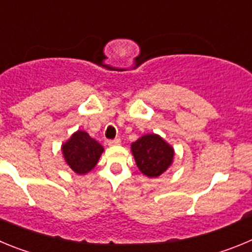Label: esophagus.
I'll return each instance as SVG.
<instances>
[{"label": "esophagus", "mask_w": 252, "mask_h": 252, "mask_svg": "<svg viewBox=\"0 0 252 252\" xmlns=\"http://www.w3.org/2000/svg\"><path fill=\"white\" fill-rule=\"evenodd\" d=\"M108 146H118V144H121V138H115V139H110L108 140Z\"/></svg>", "instance_id": "1"}]
</instances>
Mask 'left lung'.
Listing matches in <instances>:
<instances>
[{
    "label": "left lung",
    "instance_id": "obj_1",
    "mask_svg": "<svg viewBox=\"0 0 252 252\" xmlns=\"http://www.w3.org/2000/svg\"><path fill=\"white\" fill-rule=\"evenodd\" d=\"M130 148L137 167L149 178L159 177L173 163V148L158 134L143 135Z\"/></svg>",
    "mask_w": 252,
    "mask_h": 252
}]
</instances>
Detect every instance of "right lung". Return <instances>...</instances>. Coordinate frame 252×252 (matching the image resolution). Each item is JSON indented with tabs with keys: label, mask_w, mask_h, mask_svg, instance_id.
Returning <instances> with one entry per match:
<instances>
[{
	"label": "right lung",
	"mask_w": 252,
	"mask_h": 252,
	"mask_svg": "<svg viewBox=\"0 0 252 252\" xmlns=\"http://www.w3.org/2000/svg\"><path fill=\"white\" fill-rule=\"evenodd\" d=\"M61 151L65 162L72 171L85 174L96 165L104 148L87 131L78 130L61 146Z\"/></svg>",
	"instance_id": "right-lung-1"
}]
</instances>
